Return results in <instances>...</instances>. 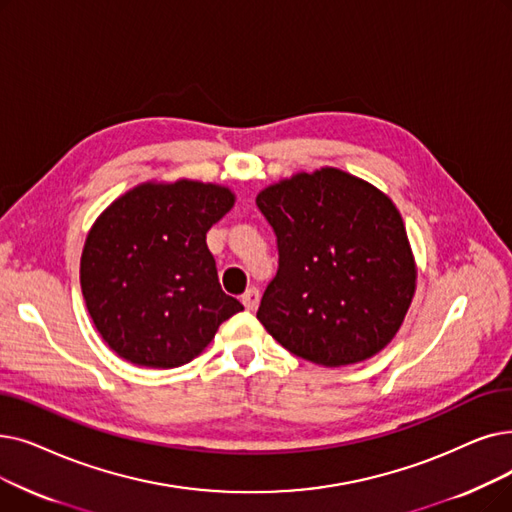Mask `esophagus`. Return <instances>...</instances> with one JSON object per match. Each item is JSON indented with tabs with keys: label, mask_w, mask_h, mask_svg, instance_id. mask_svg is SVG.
I'll return each mask as SVG.
<instances>
[{
	"label": "esophagus",
	"mask_w": 512,
	"mask_h": 512,
	"mask_svg": "<svg viewBox=\"0 0 512 512\" xmlns=\"http://www.w3.org/2000/svg\"><path fill=\"white\" fill-rule=\"evenodd\" d=\"M259 299H261V293H259V288L257 286H251V288H247V291L242 293V305L247 307V309H255L257 305H259Z\"/></svg>",
	"instance_id": "1"
}]
</instances>
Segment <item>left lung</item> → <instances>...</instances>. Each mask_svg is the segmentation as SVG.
I'll return each mask as SVG.
<instances>
[{
  "label": "left lung",
  "instance_id": "8db88e82",
  "mask_svg": "<svg viewBox=\"0 0 512 512\" xmlns=\"http://www.w3.org/2000/svg\"><path fill=\"white\" fill-rule=\"evenodd\" d=\"M274 228L278 272L257 320L291 353L320 366L364 362L402 326L416 263L391 198L335 167L297 173L257 194Z\"/></svg>",
  "mask_w": 512,
  "mask_h": 512
}]
</instances>
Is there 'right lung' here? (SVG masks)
I'll return each mask as SVG.
<instances>
[{"label": "right lung", "mask_w": 512, "mask_h": 512, "mask_svg": "<svg viewBox=\"0 0 512 512\" xmlns=\"http://www.w3.org/2000/svg\"><path fill=\"white\" fill-rule=\"evenodd\" d=\"M234 201L217 184L146 182L96 219L81 253V291L119 358L146 368L188 364L244 309L221 291L207 247V232Z\"/></svg>", "instance_id": "add662e5"}]
</instances>
